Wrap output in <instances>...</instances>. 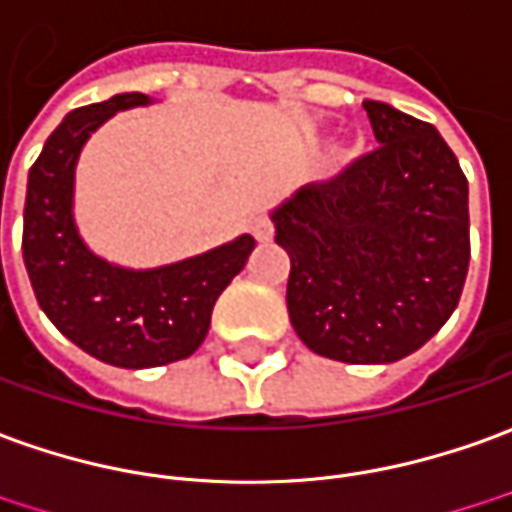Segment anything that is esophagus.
<instances>
[{"mask_svg": "<svg viewBox=\"0 0 512 512\" xmlns=\"http://www.w3.org/2000/svg\"><path fill=\"white\" fill-rule=\"evenodd\" d=\"M250 234L256 236V242H270V239H273V222L267 220L264 214L253 217V220H250Z\"/></svg>", "mask_w": 512, "mask_h": 512, "instance_id": "obj_1", "label": "esophagus"}]
</instances>
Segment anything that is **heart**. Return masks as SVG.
Wrapping results in <instances>:
<instances>
[{"instance_id":"heart-1","label":"heart","mask_w":512,"mask_h":512,"mask_svg":"<svg viewBox=\"0 0 512 512\" xmlns=\"http://www.w3.org/2000/svg\"><path fill=\"white\" fill-rule=\"evenodd\" d=\"M345 155H348V147L343 142H334L329 147V164H340L345 161Z\"/></svg>"}]
</instances>
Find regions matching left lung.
I'll list each match as a JSON object with an SVG mask.
<instances>
[{
  "mask_svg": "<svg viewBox=\"0 0 512 512\" xmlns=\"http://www.w3.org/2000/svg\"><path fill=\"white\" fill-rule=\"evenodd\" d=\"M379 142L340 178L270 211L290 256L287 309L309 351L390 365L429 343L463 292L468 181L429 122L365 100Z\"/></svg>",
  "mask_w": 512,
  "mask_h": 512,
  "instance_id": "1",
  "label": "left lung"
}]
</instances>
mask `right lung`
Returning a JSON list of instances; mask_svg holds the SVG:
<instances>
[{"mask_svg":"<svg viewBox=\"0 0 512 512\" xmlns=\"http://www.w3.org/2000/svg\"><path fill=\"white\" fill-rule=\"evenodd\" d=\"M153 97L114 94L66 114L27 175L24 267L38 306L63 337L116 368H158L195 354L211 309L245 267L256 239L239 234L217 248L158 267H125L88 248L74 220V172L91 133Z\"/></svg>","mask_w":512,"mask_h":512,"instance_id":"right-lung-1","label":"right lung"}]
</instances>
